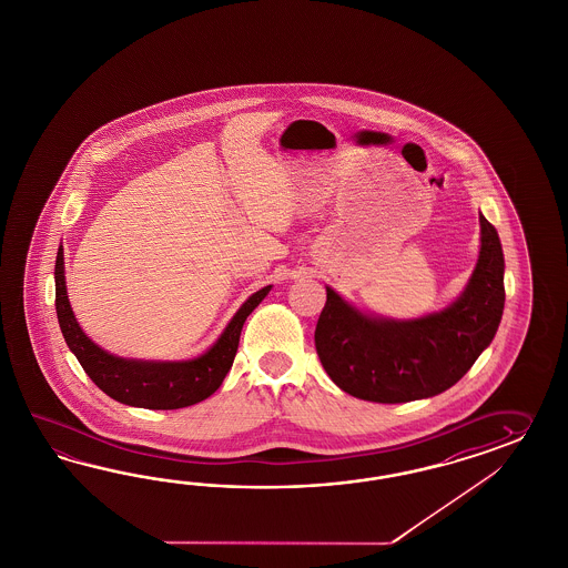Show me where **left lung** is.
<instances>
[{"label":"left lung","instance_id":"obj_1","mask_svg":"<svg viewBox=\"0 0 568 568\" xmlns=\"http://www.w3.org/2000/svg\"><path fill=\"white\" fill-rule=\"evenodd\" d=\"M474 275L440 312L414 321L364 314L326 287L316 324L321 364L341 390L374 403L428 399L459 383L491 343L505 310V254L498 231L479 215Z\"/></svg>","mask_w":568,"mask_h":568}]
</instances>
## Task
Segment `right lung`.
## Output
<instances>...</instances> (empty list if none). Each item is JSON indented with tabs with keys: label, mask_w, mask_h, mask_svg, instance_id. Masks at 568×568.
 <instances>
[{
	"label": "right lung",
	"mask_w": 568,
	"mask_h": 568,
	"mask_svg": "<svg viewBox=\"0 0 568 568\" xmlns=\"http://www.w3.org/2000/svg\"><path fill=\"white\" fill-rule=\"evenodd\" d=\"M271 287L266 285L261 292L252 293L213 347L199 357L184 362L128 359L101 349L80 328L65 290L62 245L55 258V312L70 352L77 355L92 383L111 399L144 409H182L209 399L233 366L245 318L268 295Z\"/></svg>",
	"instance_id": "1"
}]
</instances>
